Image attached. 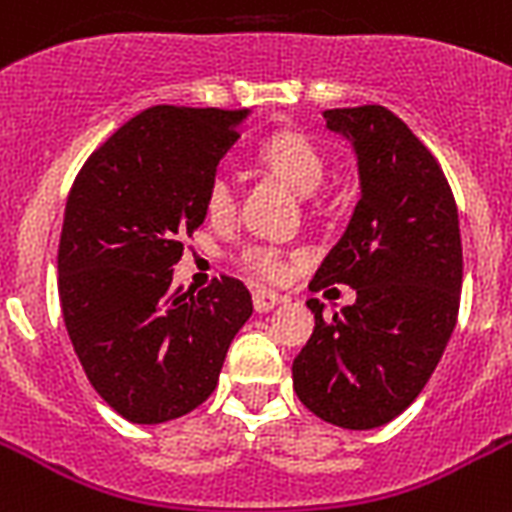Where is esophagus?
I'll use <instances>...</instances> for the list:
<instances>
[{"instance_id":"34e87169","label":"esophagus","mask_w":512,"mask_h":512,"mask_svg":"<svg viewBox=\"0 0 512 512\" xmlns=\"http://www.w3.org/2000/svg\"><path fill=\"white\" fill-rule=\"evenodd\" d=\"M278 302H284V297L276 292H270V289H255V292H252V305H255L257 313H270Z\"/></svg>"}]
</instances>
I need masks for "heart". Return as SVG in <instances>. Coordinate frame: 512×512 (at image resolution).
<instances>
[{
    "mask_svg": "<svg viewBox=\"0 0 512 512\" xmlns=\"http://www.w3.org/2000/svg\"><path fill=\"white\" fill-rule=\"evenodd\" d=\"M257 162L265 165L270 173H276L284 184L292 186L299 194H310L321 186L326 176V157L313 141L299 131H278L260 141L257 147ZM236 191L234 181L228 173L218 170L210 176L205 189V210L213 220H226L234 213ZM239 265L255 278H263L270 284H278L289 276L292 257L284 249L270 247V244H249L239 252Z\"/></svg>",
    "mask_w": 512,
    "mask_h": 512,
    "instance_id": "heart-1",
    "label": "heart"
}]
</instances>
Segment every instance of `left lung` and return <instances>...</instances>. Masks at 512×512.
I'll return each instance as SVG.
<instances>
[{
    "label": "left lung",
    "mask_w": 512,
    "mask_h": 512,
    "mask_svg": "<svg viewBox=\"0 0 512 512\" xmlns=\"http://www.w3.org/2000/svg\"><path fill=\"white\" fill-rule=\"evenodd\" d=\"M350 136L363 197L310 289L347 284L355 305L323 315L292 365L299 402L342 429L392 421L423 392L458 326L463 244L442 165L392 110H323Z\"/></svg>",
    "instance_id": "8db88e82"
}]
</instances>
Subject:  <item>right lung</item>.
Returning a JSON list of instances; mask_svg holds the SVG:
<instances>
[{"label":"right lung","instance_id":"add662e5","mask_svg":"<svg viewBox=\"0 0 512 512\" xmlns=\"http://www.w3.org/2000/svg\"><path fill=\"white\" fill-rule=\"evenodd\" d=\"M244 110L157 105L99 144L70 186L57 289L86 378L131 423H165L213 394L228 344L252 315L234 276L173 286L205 189Z\"/></svg>","mask_w":512,"mask_h":512}]
</instances>
